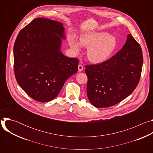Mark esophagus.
<instances>
[{"label": "esophagus", "mask_w": 153, "mask_h": 153, "mask_svg": "<svg viewBox=\"0 0 153 153\" xmlns=\"http://www.w3.org/2000/svg\"><path fill=\"white\" fill-rule=\"evenodd\" d=\"M78 70L79 71H82L83 70V66L82 64H79L78 65Z\"/></svg>", "instance_id": "obj_1"}]
</instances>
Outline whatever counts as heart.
I'll list each match as a JSON object with an SVG mask.
<instances>
[{
  "instance_id": "b5f03b06",
  "label": "heart",
  "mask_w": 153,
  "mask_h": 153,
  "mask_svg": "<svg viewBox=\"0 0 153 153\" xmlns=\"http://www.w3.org/2000/svg\"><path fill=\"white\" fill-rule=\"evenodd\" d=\"M68 42L71 48L76 53L80 47L88 48L86 55L88 60L94 63L105 62L114 52L117 41L116 38L103 31H93L82 34L79 43L74 36H70Z\"/></svg>"
}]
</instances>
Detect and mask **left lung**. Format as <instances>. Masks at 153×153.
I'll list each match as a JSON object with an SVG mask.
<instances>
[{
	"label": "left lung",
	"instance_id": "left-lung-1",
	"mask_svg": "<svg viewBox=\"0 0 153 153\" xmlns=\"http://www.w3.org/2000/svg\"><path fill=\"white\" fill-rule=\"evenodd\" d=\"M143 61L139 43L129 34L116 55L103 63L86 65L87 96L93 105L113 106L131 94L139 83Z\"/></svg>",
	"mask_w": 153,
	"mask_h": 153
}]
</instances>
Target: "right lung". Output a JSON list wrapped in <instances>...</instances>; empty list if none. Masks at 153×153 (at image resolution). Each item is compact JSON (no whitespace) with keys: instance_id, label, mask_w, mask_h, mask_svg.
Returning <instances> with one entry per match:
<instances>
[{"instance_id":"add662e5","label":"right lung","mask_w":153,"mask_h":153,"mask_svg":"<svg viewBox=\"0 0 153 153\" xmlns=\"http://www.w3.org/2000/svg\"><path fill=\"white\" fill-rule=\"evenodd\" d=\"M65 39L63 24L37 18L22 29L14 45V70L16 80L34 100L54 99L70 77L77 72L79 60L60 51Z\"/></svg>"}]
</instances>
